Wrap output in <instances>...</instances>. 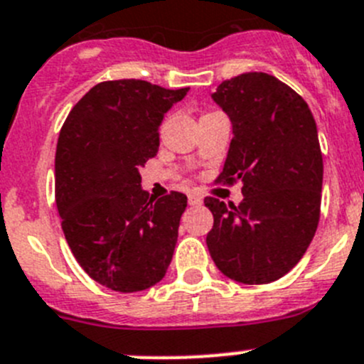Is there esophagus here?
<instances>
[{"instance_id":"esophagus-1","label":"esophagus","mask_w":364,"mask_h":364,"mask_svg":"<svg viewBox=\"0 0 364 364\" xmlns=\"http://www.w3.org/2000/svg\"><path fill=\"white\" fill-rule=\"evenodd\" d=\"M188 198H189V204H191V205H200V204H202V202H204V196L200 195L198 191L189 193Z\"/></svg>"}]
</instances>
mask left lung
I'll return each mask as SVG.
<instances>
[{
	"label": "left lung",
	"mask_w": 364,
	"mask_h": 364,
	"mask_svg": "<svg viewBox=\"0 0 364 364\" xmlns=\"http://www.w3.org/2000/svg\"><path fill=\"white\" fill-rule=\"evenodd\" d=\"M211 97L232 124L216 182L242 180L243 200H204L215 218L209 255L235 282H276L303 258L318 229L323 156L314 117L294 90L263 72L223 81Z\"/></svg>",
	"instance_id": "8db88e82"
}]
</instances>
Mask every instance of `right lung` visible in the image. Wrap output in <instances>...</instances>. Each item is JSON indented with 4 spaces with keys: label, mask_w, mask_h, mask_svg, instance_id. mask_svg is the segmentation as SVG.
Listing matches in <instances>:
<instances>
[{
    "label": "right lung",
    "mask_w": 364,
    "mask_h": 364,
    "mask_svg": "<svg viewBox=\"0 0 364 364\" xmlns=\"http://www.w3.org/2000/svg\"><path fill=\"white\" fill-rule=\"evenodd\" d=\"M188 92L136 79L99 82L59 133L55 204L63 232L86 274L112 291L149 289L171 263L188 196L149 198L141 168L159 151L164 115Z\"/></svg>",
    "instance_id": "right-lung-1"
}]
</instances>
